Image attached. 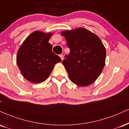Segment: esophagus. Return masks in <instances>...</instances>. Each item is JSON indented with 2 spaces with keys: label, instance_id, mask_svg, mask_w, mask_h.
Here are the masks:
<instances>
[{
  "label": "esophagus",
  "instance_id": "obj_1",
  "mask_svg": "<svg viewBox=\"0 0 129 129\" xmlns=\"http://www.w3.org/2000/svg\"><path fill=\"white\" fill-rule=\"evenodd\" d=\"M59 57L60 58V59H61L62 60L63 59V55H59Z\"/></svg>",
  "mask_w": 129,
  "mask_h": 129
}]
</instances>
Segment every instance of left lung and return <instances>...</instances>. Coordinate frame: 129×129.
<instances>
[{"label":"left lung","mask_w":129,"mask_h":129,"mask_svg":"<svg viewBox=\"0 0 129 129\" xmlns=\"http://www.w3.org/2000/svg\"><path fill=\"white\" fill-rule=\"evenodd\" d=\"M70 49L62 61L70 79L80 86L92 84L103 70L106 49L99 37L88 29L79 27L61 32Z\"/></svg>","instance_id":"obj_1"}]
</instances>
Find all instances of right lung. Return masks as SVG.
<instances>
[{
  "label": "right lung",
  "mask_w": 129,
  "mask_h": 129,
  "mask_svg": "<svg viewBox=\"0 0 129 129\" xmlns=\"http://www.w3.org/2000/svg\"><path fill=\"white\" fill-rule=\"evenodd\" d=\"M53 33L35 31L23 41L17 54V64L23 77L34 83L48 78L61 59L52 52L49 41Z\"/></svg>",
  "instance_id": "add662e5"
}]
</instances>
